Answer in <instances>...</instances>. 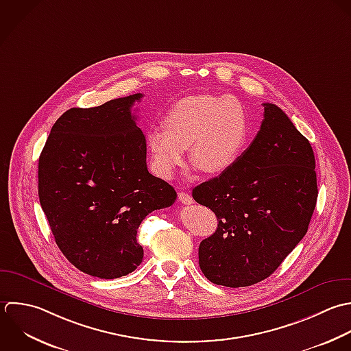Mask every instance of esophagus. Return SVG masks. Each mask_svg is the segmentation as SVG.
<instances>
[{"label":"esophagus","instance_id":"obj_1","mask_svg":"<svg viewBox=\"0 0 351 351\" xmlns=\"http://www.w3.org/2000/svg\"><path fill=\"white\" fill-rule=\"evenodd\" d=\"M178 198H179V201H180L182 204H184V205H190V204L194 202L193 197H191L189 193H184V191H180V193L178 194Z\"/></svg>","mask_w":351,"mask_h":351}]
</instances>
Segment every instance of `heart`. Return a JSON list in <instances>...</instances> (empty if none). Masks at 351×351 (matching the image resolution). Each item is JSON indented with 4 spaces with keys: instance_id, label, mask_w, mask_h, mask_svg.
I'll return each mask as SVG.
<instances>
[{
    "instance_id": "b5f03b06",
    "label": "heart",
    "mask_w": 351,
    "mask_h": 351,
    "mask_svg": "<svg viewBox=\"0 0 351 351\" xmlns=\"http://www.w3.org/2000/svg\"><path fill=\"white\" fill-rule=\"evenodd\" d=\"M249 134V113L235 97H184L168 110L165 127L152 128L146 135L152 168L157 176L171 179L190 147L193 164L206 173H220L243 154Z\"/></svg>"
}]
</instances>
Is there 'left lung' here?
I'll return each mask as SVG.
<instances>
[{
    "label": "left lung",
    "mask_w": 351,
    "mask_h": 351,
    "mask_svg": "<svg viewBox=\"0 0 351 351\" xmlns=\"http://www.w3.org/2000/svg\"><path fill=\"white\" fill-rule=\"evenodd\" d=\"M263 105L260 131L239 160L193 189L219 221L198 249L202 274L219 286L246 287L271 276L308 232L316 208L309 141L279 106Z\"/></svg>",
    "instance_id": "1"
}]
</instances>
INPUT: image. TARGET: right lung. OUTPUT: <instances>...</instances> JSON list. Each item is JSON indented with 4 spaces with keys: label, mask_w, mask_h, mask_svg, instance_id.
<instances>
[{
    "label": "right lung",
    "mask_w": 351,
    "mask_h": 351,
    "mask_svg": "<svg viewBox=\"0 0 351 351\" xmlns=\"http://www.w3.org/2000/svg\"><path fill=\"white\" fill-rule=\"evenodd\" d=\"M141 93L62 113L38 162V194L54 241L79 271L99 279L131 274L143 258L142 220L176 191L146 165V139L131 106Z\"/></svg>",
    "instance_id": "add662e5"
}]
</instances>
